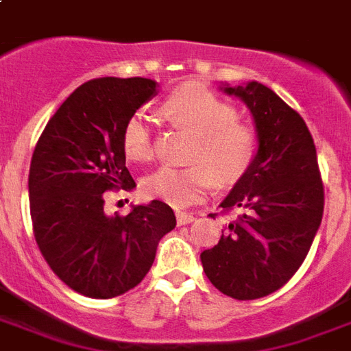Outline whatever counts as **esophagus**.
Listing matches in <instances>:
<instances>
[{
	"label": "esophagus",
	"mask_w": 351,
	"mask_h": 351,
	"mask_svg": "<svg viewBox=\"0 0 351 351\" xmlns=\"http://www.w3.org/2000/svg\"><path fill=\"white\" fill-rule=\"evenodd\" d=\"M195 217L191 213H184V211H176V223L178 226H186V224L193 223Z\"/></svg>",
	"instance_id": "1"
}]
</instances>
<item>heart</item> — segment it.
<instances>
[{
    "mask_svg": "<svg viewBox=\"0 0 351 351\" xmlns=\"http://www.w3.org/2000/svg\"><path fill=\"white\" fill-rule=\"evenodd\" d=\"M162 116L176 128L191 134L187 149L189 167H160L143 178L141 193L175 208L204 199L213 186H232L250 169L258 152V134L237 119L234 106L199 84H184L160 104ZM125 156L138 164L152 158V134L145 116L136 112L121 130Z\"/></svg>",
    "mask_w": 351,
    "mask_h": 351,
    "instance_id": "b5f03b06",
    "label": "heart"
}]
</instances>
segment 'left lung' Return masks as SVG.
Returning a JSON list of instances; mask_svg holds the SVG:
<instances>
[{
	"instance_id": "1",
	"label": "left lung",
	"mask_w": 351,
	"mask_h": 351,
	"mask_svg": "<svg viewBox=\"0 0 351 351\" xmlns=\"http://www.w3.org/2000/svg\"><path fill=\"white\" fill-rule=\"evenodd\" d=\"M254 116L259 147L247 175L221 202L237 211L213 248L200 254L208 280L235 300L282 289L304 263L324 213L317 149L298 112L259 82L226 86Z\"/></svg>"
}]
</instances>
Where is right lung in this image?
<instances>
[{
  "instance_id": "1",
  "label": "right lung",
  "mask_w": 351,
  "mask_h": 351,
  "mask_svg": "<svg viewBox=\"0 0 351 351\" xmlns=\"http://www.w3.org/2000/svg\"><path fill=\"white\" fill-rule=\"evenodd\" d=\"M156 93L151 79L88 80L45 125L29 169L31 221L40 252L69 289L114 298L151 271L158 241L176 226L169 206L152 200L128 215L104 213V191L132 189L121 130Z\"/></svg>"
}]
</instances>
